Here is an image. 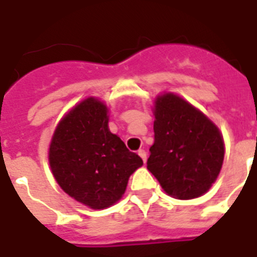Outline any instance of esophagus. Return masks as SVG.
<instances>
[{
  "mask_svg": "<svg viewBox=\"0 0 257 257\" xmlns=\"http://www.w3.org/2000/svg\"><path fill=\"white\" fill-rule=\"evenodd\" d=\"M138 154H139L140 157H142V160H143V162H147V152L144 151V149H139V151H138Z\"/></svg>",
  "mask_w": 257,
  "mask_h": 257,
  "instance_id": "1",
  "label": "esophagus"
}]
</instances>
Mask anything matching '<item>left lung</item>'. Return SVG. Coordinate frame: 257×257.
<instances>
[{
    "label": "left lung",
    "mask_w": 257,
    "mask_h": 257,
    "mask_svg": "<svg viewBox=\"0 0 257 257\" xmlns=\"http://www.w3.org/2000/svg\"><path fill=\"white\" fill-rule=\"evenodd\" d=\"M154 144L147 169L169 196L201 197L217 179L224 161L219 128L201 110L167 92L154 101Z\"/></svg>",
    "instance_id": "obj_1"
}]
</instances>
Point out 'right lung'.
Returning a JSON list of instances; mask_svg holds the SVG:
<instances>
[{
  "instance_id": "add662e5",
  "label": "right lung",
  "mask_w": 257,
  "mask_h": 257,
  "mask_svg": "<svg viewBox=\"0 0 257 257\" xmlns=\"http://www.w3.org/2000/svg\"><path fill=\"white\" fill-rule=\"evenodd\" d=\"M108 108L87 97L63 117L52 135L49 162L68 196L94 210L110 207L143 160L109 131Z\"/></svg>"
}]
</instances>
